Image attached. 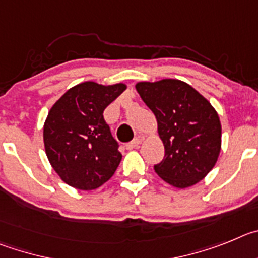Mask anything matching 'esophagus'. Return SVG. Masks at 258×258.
<instances>
[{"label": "esophagus", "instance_id": "1", "mask_svg": "<svg viewBox=\"0 0 258 258\" xmlns=\"http://www.w3.org/2000/svg\"><path fill=\"white\" fill-rule=\"evenodd\" d=\"M139 145H140V140H139V139H135V140H132L131 143H127L126 144V149L127 150L136 149V148H138Z\"/></svg>", "mask_w": 258, "mask_h": 258}]
</instances>
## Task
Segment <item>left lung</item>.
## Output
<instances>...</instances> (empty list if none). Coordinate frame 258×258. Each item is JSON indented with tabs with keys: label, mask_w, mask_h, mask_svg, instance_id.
<instances>
[{
	"label": "left lung",
	"mask_w": 258,
	"mask_h": 258,
	"mask_svg": "<svg viewBox=\"0 0 258 258\" xmlns=\"http://www.w3.org/2000/svg\"><path fill=\"white\" fill-rule=\"evenodd\" d=\"M146 106L154 113L164 158L157 175L177 189L192 186L215 167L221 150V122L210 101L180 80L138 82Z\"/></svg>",
	"instance_id": "left-lung-1"
}]
</instances>
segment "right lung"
<instances>
[{
	"instance_id": "add662e5",
	"label": "right lung",
	"mask_w": 258,
	"mask_h": 258,
	"mask_svg": "<svg viewBox=\"0 0 258 258\" xmlns=\"http://www.w3.org/2000/svg\"><path fill=\"white\" fill-rule=\"evenodd\" d=\"M127 86L92 81L69 89L52 105L43 124L46 155L66 184L94 190L114 175L122 154L104 120V110Z\"/></svg>"
}]
</instances>
